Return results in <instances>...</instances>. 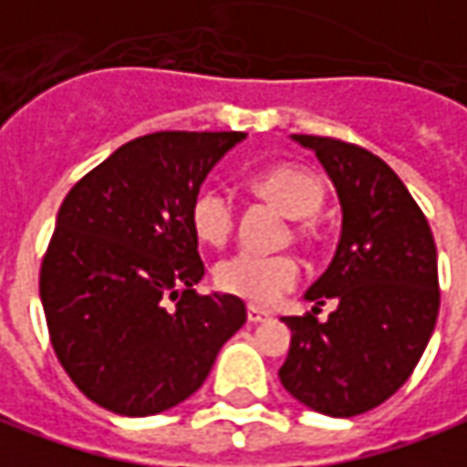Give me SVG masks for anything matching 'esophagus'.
I'll list each match as a JSON object with an SVG mask.
<instances>
[{
    "label": "esophagus",
    "instance_id": "1",
    "mask_svg": "<svg viewBox=\"0 0 467 467\" xmlns=\"http://www.w3.org/2000/svg\"><path fill=\"white\" fill-rule=\"evenodd\" d=\"M247 319H250L253 325H258V322H265V319H271V314L263 312V309H258V306H250V309H247Z\"/></svg>",
    "mask_w": 467,
    "mask_h": 467
}]
</instances>
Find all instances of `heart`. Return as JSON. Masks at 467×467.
<instances>
[{
	"mask_svg": "<svg viewBox=\"0 0 467 467\" xmlns=\"http://www.w3.org/2000/svg\"><path fill=\"white\" fill-rule=\"evenodd\" d=\"M255 186L288 217L304 220L322 207V183L309 171L296 166H275L263 171ZM234 224V199L224 186H207L193 196L192 227L207 245L220 247L230 240ZM301 268L291 255H263V253H234L217 263L214 281L222 291L260 306H271L288 288L296 286Z\"/></svg>",
	"mask_w": 467,
	"mask_h": 467,
	"instance_id": "b5f03b06",
	"label": "heart"
}]
</instances>
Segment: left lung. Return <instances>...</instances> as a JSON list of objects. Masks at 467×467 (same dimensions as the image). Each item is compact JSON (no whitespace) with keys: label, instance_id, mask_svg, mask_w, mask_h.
Wrapping results in <instances>:
<instances>
[{"label":"left lung","instance_id":"left-lung-1","mask_svg":"<svg viewBox=\"0 0 467 467\" xmlns=\"http://www.w3.org/2000/svg\"><path fill=\"white\" fill-rule=\"evenodd\" d=\"M322 163L340 199V240L304 299L337 306L327 322L284 317L291 348L278 379L299 404L355 417L399 391L440 312L437 247L404 181L350 142L291 135Z\"/></svg>","mask_w":467,"mask_h":467}]
</instances>
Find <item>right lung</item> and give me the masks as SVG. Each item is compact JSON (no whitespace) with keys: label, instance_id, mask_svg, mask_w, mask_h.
<instances>
[{"label":"right lung","instance_id":"1","mask_svg":"<svg viewBox=\"0 0 467 467\" xmlns=\"http://www.w3.org/2000/svg\"><path fill=\"white\" fill-rule=\"evenodd\" d=\"M245 132H153L63 199L40 268L60 366L99 407L150 417L186 401L245 325L243 299L199 296L192 202ZM168 298L176 300L171 305Z\"/></svg>","mask_w":467,"mask_h":467}]
</instances>
